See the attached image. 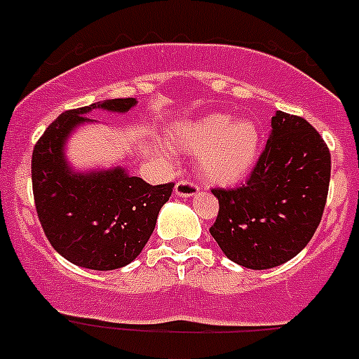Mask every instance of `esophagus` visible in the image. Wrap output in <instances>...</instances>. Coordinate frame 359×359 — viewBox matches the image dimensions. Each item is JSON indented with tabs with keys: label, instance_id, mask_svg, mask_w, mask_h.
I'll return each instance as SVG.
<instances>
[{
	"label": "esophagus",
	"instance_id": "1",
	"mask_svg": "<svg viewBox=\"0 0 359 359\" xmlns=\"http://www.w3.org/2000/svg\"><path fill=\"white\" fill-rule=\"evenodd\" d=\"M198 193V186L191 180L180 179L179 182L175 184V194L180 198H191Z\"/></svg>",
	"mask_w": 359,
	"mask_h": 359
}]
</instances>
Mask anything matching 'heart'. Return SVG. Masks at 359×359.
Returning <instances> with one entry per match:
<instances>
[{"label": "heart", "instance_id": "1", "mask_svg": "<svg viewBox=\"0 0 359 359\" xmlns=\"http://www.w3.org/2000/svg\"><path fill=\"white\" fill-rule=\"evenodd\" d=\"M172 144L198 156V172L219 186L236 184L249 175L261 147V135L249 119L233 121L228 114H210L179 124Z\"/></svg>", "mask_w": 359, "mask_h": 359}]
</instances>
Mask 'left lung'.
<instances>
[{
    "mask_svg": "<svg viewBox=\"0 0 359 359\" xmlns=\"http://www.w3.org/2000/svg\"><path fill=\"white\" fill-rule=\"evenodd\" d=\"M332 156L305 119L277 110L263 154L243 186L212 189L219 214L210 235L224 256L266 270L297 256L326 205Z\"/></svg>",
    "mask_w": 359,
    "mask_h": 359,
    "instance_id": "1",
    "label": "left lung"
}]
</instances>
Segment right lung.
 I'll list each match as a JSON object with an SVG mask.
<instances>
[{
    "mask_svg": "<svg viewBox=\"0 0 359 359\" xmlns=\"http://www.w3.org/2000/svg\"><path fill=\"white\" fill-rule=\"evenodd\" d=\"M135 98L105 100L61 114L36 142L31 159L34 205L50 245L76 266L116 270L130 264L154 231L173 184L151 186L123 166L79 172L66 159V144L79 126L98 121L93 110L124 114Z\"/></svg>",
    "mask_w": 359,
    "mask_h": 359,
    "instance_id": "obj_1",
    "label": "right lung"
}]
</instances>
